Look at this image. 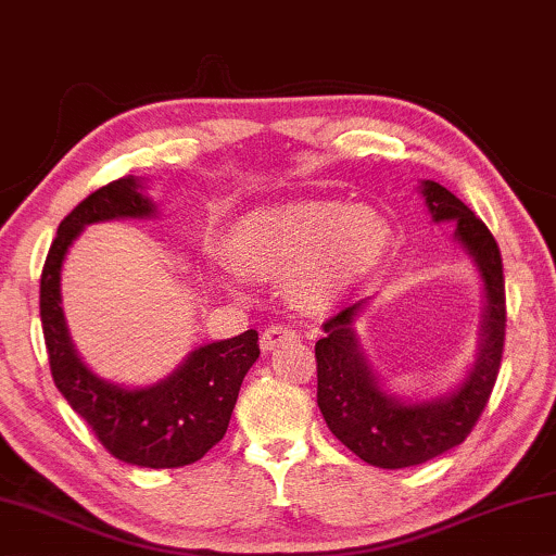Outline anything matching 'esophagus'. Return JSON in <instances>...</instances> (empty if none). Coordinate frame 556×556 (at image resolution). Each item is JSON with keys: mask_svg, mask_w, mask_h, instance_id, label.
Wrapping results in <instances>:
<instances>
[{"mask_svg": "<svg viewBox=\"0 0 556 556\" xmlns=\"http://www.w3.org/2000/svg\"><path fill=\"white\" fill-rule=\"evenodd\" d=\"M289 340H296V332L294 330H289L287 325H271V327H267V330L262 332L260 345H262L264 353H271V350L279 348V345H285V342H289Z\"/></svg>", "mask_w": 556, "mask_h": 556, "instance_id": "1", "label": "esophagus"}]
</instances>
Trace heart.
<instances>
[{
  "label": "heart",
  "instance_id": "b5f03b06",
  "mask_svg": "<svg viewBox=\"0 0 556 556\" xmlns=\"http://www.w3.org/2000/svg\"><path fill=\"white\" fill-rule=\"evenodd\" d=\"M388 229L365 208L340 201H300L254 211L233 226V262L247 275L287 279L296 307L323 309L378 267ZM229 287L241 285L231 264L222 269Z\"/></svg>",
  "mask_w": 556,
  "mask_h": 556
}]
</instances>
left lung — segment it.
<instances>
[{
    "mask_svg": "<svg viewBox=\"0 0 556 556\" xmlns=\"http://www.w3.org/2000/svg\"><path fill=\"white\" fill-rule=\"evenodd\" d=\"M428 214L435 224L456 222L453 239L464 247L483 281V317L479 353L464 382L431 401H403L388 393L367 365L353 330L367 300L355 302L323 325L317 340V405L338 441L378 468L426 464L456 448L473 431L486 408L502 367L506 334V296L502 254L486 224L435 181L420 184Z\"/></svg>",
    "mask_w": 556,
    "mask_h": 556,
    "instance_id": "8db88e82",
    "label": "left lung"
}]
</instances>
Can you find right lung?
Segmentation results:
<instances>
[{
	"label": "right lung",
	"mask_w": 556,
	"mask_h": 556,
	"mask_svg": "<svg viewBox=\"0 0 556 556\" xmlns=\"http://www.w3.org/2000/svg\"><path fill=\"white\" fill-rule=\"evenodd\" d=\"M155 203L140 178L125 176L77 203L62 218L40 279V317L52 380L77 416L92 428L105 451L140 468H178L206 456L229 428L239 388L260 357V334L191 350L168 378L146 388H123L83 363L70 340L62 312V262L85 226L111 218H151Z\"/></svg>",
	"instance_id": "1"
}]
</instances>
